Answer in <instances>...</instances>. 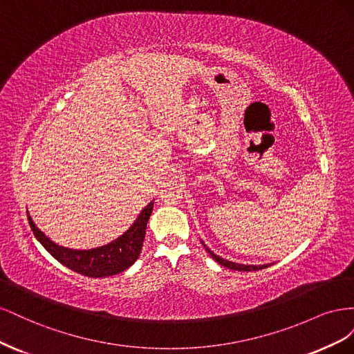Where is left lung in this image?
Returning <instances> with one entry per match:
<instances>
[{
    "label": "left lung",
    "instance_id": "left-lung-1",
    "mask_svg": "<svg viewBox=\"0 0 354 354\" xmlns=\"http://www.w3.org/2000/svg\"><path fill=\"white\" fill-rule=\"evenodd\" d=\"M203 246H205V243H203ZM205 250L209 252V255H211L212 259L216 260L220 266L227 267V269H232V270H239V272H252V270H261V269H266V267H269V266H266V264H263V266H245V264L232 263V261H227V260L221 259V257L216 255V254H214L212 251H209V250H208V246H205Z\"/></svg>",
    "mask_w": 354,
    "mask_h": 354
}]
</instances>
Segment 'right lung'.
Here are the masks:
<instances>
[{
	"mask_svg": "<svg viewBox=\"0 0 354 354\" xmlns=\"http://www.w3.org/2000/svg\"><path fill=\"white\" fill-rule=\"evenodd\" d=\"M152 209L153 202H151L146 208H143L140 216L137 217V220L133 223V226L128 229L122 236L108 245H103L99 246V248H93L87 251L69 250L65 248V246H59L53 241H50L46 234L35 226L34 221L29 217V214L28 221L39 243L44 246L59 263L82 276L106 277L121 273L136 263L142 251L147 220L151 217Z\"/></svg>",
	"mask_w": 354,
	"mask_h": 354,
	"instance_id": "right-lung-1",
	"label": "right lung"
}]
</instances>
